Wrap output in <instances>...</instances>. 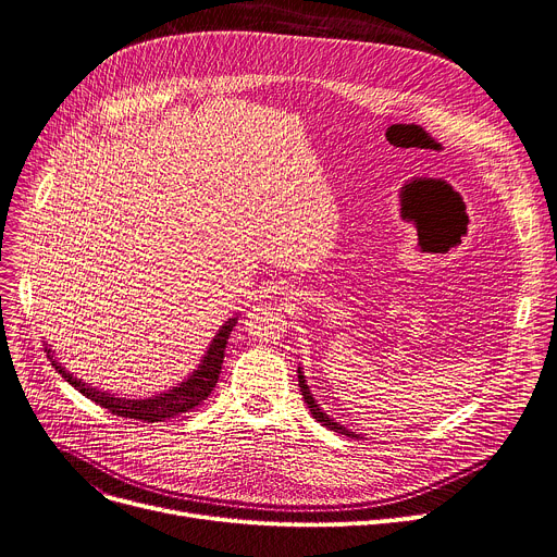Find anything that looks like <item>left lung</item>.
<instances>
[{
  "instance_id": "1",
  "label": "left lung",
  "mask_w": 557,
  "mask_h": 557,
  "mask_svg": "<svg viewBox=\"0 0 557 557\" xmlns=\"http://www.w3.org/2000/svg\"><path fill=\"white\" fill-rule=\"evenodd\" d=\"M297 380H299V391H301V395H305V401H307V407H309L311 416H313L318 422H322V426H326V429H331V431H335V433H339V435H346V437H358V440H360V435H356L352 431H348V429L339 426V424H337V422H333L326 413H322V409H320L318 404H315V399H313V395H311V391H309V386H307L305 375H301V371H299Z\"/></svg>"
}]
</instances>
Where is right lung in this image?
I'll use <instances>...</instances> for the list:
<instances>
[{
  "label": "right lung",
  "instance_id": "1",
  "mask_svg": "<svg viewBox=\"0 0 557 557\" xmlns=\"http://www.w3.org/2000/svg\"><path fill=\"white\" fill-rule=\"evenodd\" d=\"M235 322L237 320L233 318V320H228L220 329V333L215 335V339H213V344H211V348L207 352L205 362L199 364V369L186 382H182L173 391H169L164 395H158L153 399H122V397H113V395L102 393V391H95V388L82 384L79 380H75L71 373H66L53 360V356H48V358L53 360V367L58 369V373L66 382H71L82 395H86L88 399L99 404V407H102V409H109L113 416L128 418V420H139V422H164L169 418H175L180 413H186V411L195 409L197 404H201L211 395V391L218 384L220 371H222L226 342H228V335H231ZM48 352H50V348H48Z\"/></svg>",
  "mask_w": 557,
  "mask_h": 557
}]
</instances>
